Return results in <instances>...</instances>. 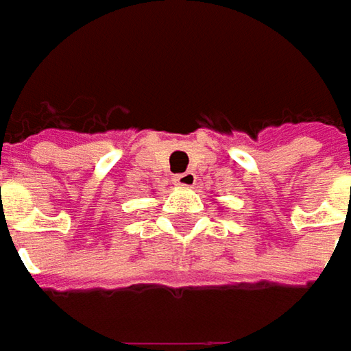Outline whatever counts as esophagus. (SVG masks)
<instances>
[{
  "mask_svg": "<svg viewBox=\"0 0 351 351\" xmlns=\"http://www.w3.org/2000/svg\"><path fill=\"white\" fill-rule=\"evenodd\" d=\"M173 183L180 185V187H193L197 183V176L193 171H185V173H180L173 178Z\"/></svg>",
  "mask_w": 351,
  "mask_h": 351,
  "instance_id": "obj_1",
  "label": "esophagus"
}]
</instances>
